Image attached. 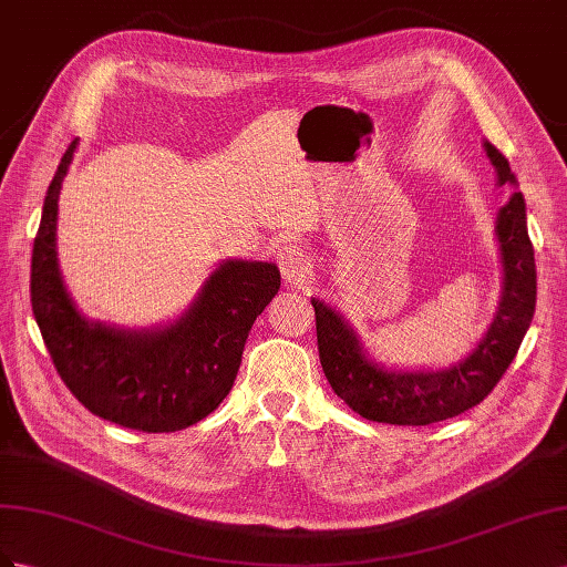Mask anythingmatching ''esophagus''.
I'll return each mask as SVG.
<instances>
[{"label":"esophagus","mask_w":567,"mask_h":567,"mask_svg":"<svg viewBox=\"0 0 567 567\" xmlns=\"http://www.w3.org/2000/svg\"><path fill=\"white\" fill-rule=\"evenodd\" d=\"M275 258H278L280 272H282V278L287 282L306 285V282L311 280V261H309V256H306L303 249L299 245H295V241H285V245H280L278 254H275Z\"/></svg>","instance_id":"1"}]
</instances>
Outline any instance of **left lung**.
<instances>
[{
    "instance_id": "left-lung-1",
    "label": "left lung",
    "mask_w": 567,
    "mask_h": 567,
    "mask_svg": "<svg viewBox=\"0 0 567 567\" xmlns=\"http://www.w3.org/2000/svg\"><path fill=\"white\" fill-rule=\"evenodd\" d=\"M498 185H517L508 158L484 142ZM496 237L504 264V289L487 334L465 361L442 370H386L370 361L359 337L334 309L311 299L320 365L334 394L351 411L373 423L430 425L454 417L484 401L513 363L535 316L537 268L527 235L525 197L513 192L496 216Z\"/></svg>"
}]
</instances>
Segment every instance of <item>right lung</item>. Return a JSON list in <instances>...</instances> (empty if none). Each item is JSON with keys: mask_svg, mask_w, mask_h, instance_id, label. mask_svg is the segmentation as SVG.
<instances>
[{"mask_svg": "<svg viewBox=\"0 0 567 567\" xmlns=\"http://www.w3.org/2000/svg\"><path fill=\"white\" fill-rule=\"evenodd\" d=\"M78 140L47 189L32 245L30 303L56 373L83 406L137 432H175L199 423L230 394L256 316L280 289L264 261L220 264L189 309L166 328L118 330L80 316L56 258L59 192Z\"/></svg>", "mask_w": 567, "mask_h": 567, "instance_id": "1", "label": "right lung"}]
</instances>
